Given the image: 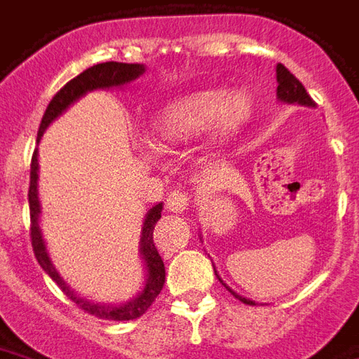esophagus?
I'll return each mask as SVG.
<instances>
[{
    "instance_id": "esophagus-1",
    "label": "esophagus",
    "mask_w": 359,
    "mask_h": 359,
    "mask_svg": "<svg viewBox=\"0 0 359 359\" xmlns=\"http://www.w3.org/2000/svg\"><path fill=\"white\" fill-rule=\"evenodd\" d=\"M167 210L175 211V213H182V211L188 210V205H190V196L184 190H172L171 194L167 196Z\"/></svg>"
}]
</instances>
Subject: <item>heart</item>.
I'll use <instances>...</instances> for the list:
<instances>
[{"instance_id":"obj_1","label":"heart","mask_w":359,"mask_h":359,"mask_svg":"<svg viewBox=\"0 0 359 359\" xmlns=\"http://www.w3.org/2000/svg\"><path fill=\"white\" fill-rule=\"evenodd\" d=\"M248 111L244 95L225 97L217 90H203L169 103L151 123V136L161 144H179L194 138L213 123L221 130L238 125Z\"/></svg>"}]
</instances>
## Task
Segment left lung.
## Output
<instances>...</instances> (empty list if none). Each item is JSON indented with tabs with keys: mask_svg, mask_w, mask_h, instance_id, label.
I'll return each mask as SVG.
<instances>
[{
	"mask_svg": "<svg viewBox=\"0 0 359 359\" xmlns=\"http://www.w3.org/2000/svg\"><path fill=\"white\" fill-rule=\"evenodd\" d=\"M277 95L280 102H286V103H302V105H313V100L309 97V94L306 92V88L302 86V82L294 76L288 69H286L285 65H280L278 63L277 65ZM221 280V278H219ZM223 283V280H221ZM225 285V283H223ZM226 286V285H225ZM229 288V286H226ZM229 292L233 294L234 298H238L241 302H244V304H248V306H254L256 302L252 300H246V298H242V296H238L236 292H233L231 288H229Z\"/></svg>",
	"mask_w": 359,
	"mask_h": 359,
	"instance_id": "obj_1",
	"label": "left lung"
}]
</instances>
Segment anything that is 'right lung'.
<instances>
[{
	"label": "right lung",
	"mask_w": 359,
	"mask_h": 359,
	"mask_svg": "<svg viewBox=\"0 0 359 359\" xmlns=\"http://www.w3.org/2000/svg\"><path fill=\"white\" fill-rule=\"evenodd\" d=\"M142 73H144V65H140V63H117V61H107V63H97V65L90 67L84 73H81L79 76H74L73 81L67 82L65 86L51 97L50 105H48L46 113H43L40 128H38V142H40L43 130L48 128V125H50L51 121L55 117H59V115H61L74 100H79L81 95H84L86 92L95 88L121 86V84H126V82L138 79ZM28 205H30V241H32V250H34L36 259H38L40 267L57 283L59 288H61L79 308L84 309L90 316L100 317V319H111V321H130V319H136V317L144 316V313L148 311V308L156 302V298L159 296V292H161V288H163L165 285L163 259H161V256H159V252H157L156 248V244H154V229H156V223L159 221V217H161V210H163L161 203H157V205H154V208L149 210L148 217H146L144 226H142L140 252L142 257H144V262L148 265V283H146V288L138 294V298H134L133 302L123 304V306H103V304H94V302H88L84 300V298H81V296H76V294L61 280L55 267L51 265L50 257H48V252H46V244H43L42 241V234H40V226H38V215H40V202H38V149H34L32 161H30Z\"/></svg>",
	"instance_id": "obj_1"
}]
</instances>
